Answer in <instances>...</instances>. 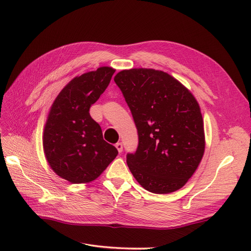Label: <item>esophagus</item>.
<instances>
[{
  "label": "esophagus",
  "mask_w": 251,
  "mask_h": 251,
  "mask_svg": "<svg viewBox=\"0 0 251 251\" xmlns=\"http://www.w3.org/2000/svg\"><path fill=\"white\" fill-rule=\"evenodd\" d=\"M115 147H116V149H117V151H119V153H121V151H123V143H121V142H117V143L115 144Z\"/></svg>",
  "instance_id": "esophagus-1"
}]
</instances>
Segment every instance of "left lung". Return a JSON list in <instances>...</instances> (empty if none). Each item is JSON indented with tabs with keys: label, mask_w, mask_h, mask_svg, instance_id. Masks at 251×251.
Segmentation results:
<instances>
[{
	"label": "left lung",
	"mask_w": 251,
	"mask_h": 251,
	"mask_svg": "<svg viewBox=\"0 0 251 251\" xmlns=\"http://www.w3.org/2000/svg\"><path fill=\"white\" fill-rule=\"evenodd\" d=\"M114 80L138 132L137 150L126 154L134 178L151 193L178 191L193 176L204 154L198 101L180 81L163 71L123 70Z\"/></svg>",
	"instance_id": "8db88e82"
}]
</instances>
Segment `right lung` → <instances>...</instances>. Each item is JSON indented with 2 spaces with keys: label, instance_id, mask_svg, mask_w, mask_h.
Returning a JSON list of instances; mask_svg holds the SVG:
<instances>
[{
  "label": "right lung",
  "instance_id": "1",
  "mask_svg": "<svg viewBox=\"0 0 251 251\" xmlns=\"http://www.w3.org/2000/svg\"><path fill=\"white\" fill-rule=\"evenodd\" d=\"M114 72L100 67L74 77L52 103L44 128V153L54 173L71 183L95 180L118 154L103 140L100 126L89 113Z\"/></svg>",
  "mask_w": 251,
  "mask_h": 251
}]
</instances>
